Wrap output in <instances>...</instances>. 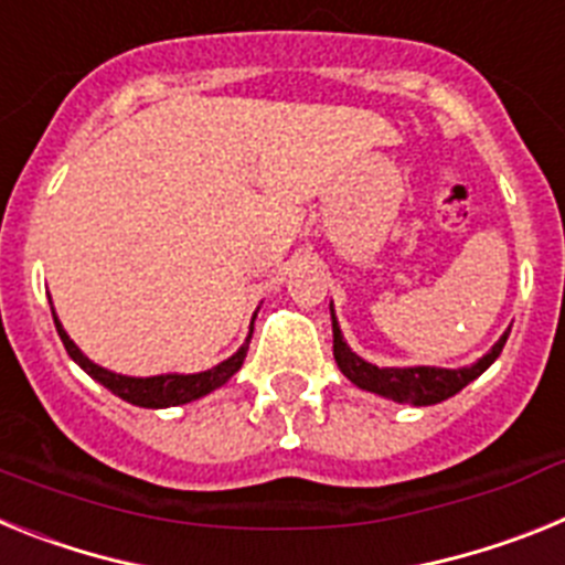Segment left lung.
<instances>
[{
	"label": "left lung",
	"mask_w": 565,
	"mask_h": 565,
	"mask_svg": "<svg viewBox=\"0 0 565 565\" xmlns=\"http://www.w3.org/2000/svg\"><path fill=\"white\" fill-rule=\"evenodd\" d=\"M333 313V308H331ZM509 333H503L492 351L483 359H478L476 364L469 367H458V371H447V367H376V364L364 362L356 353L344 344L342 331L337 326V317H333V359H337L339 371L351 379L356 387L362 391L379 393L384 398H393L398 404H416V407H424V404H438L444 398L456 396L458 391H463L472 379L481 376L489 364L501 356L503 344H507Z\"/></svg>",
	"instance_id": "8db88e82"
}]
</instances>
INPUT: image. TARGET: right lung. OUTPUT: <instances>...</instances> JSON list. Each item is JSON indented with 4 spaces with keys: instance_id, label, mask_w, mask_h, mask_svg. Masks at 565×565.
<instances>
[{
    "instance_id": "add662e5",
    "label": "right lung",
    "mask_w": 565,
    "mask_h": 565,
    "mask_svg": "<svg viewBox=\"0 0 565 565\" xmlns=\"http://www.w3.org/2000/svg\"><path fill=\"white\" fill-rule=\"evenodd\" d=\"M56 331H58V337H62V342H64V348H67L70 356L76 359V362L82 364L89 376L96 379V382H102L107 391L115 393V396H121L124 402H129V404H138V407H174V404L194 402V398H201V396H206V393L217 391L221 384H226L228 379H232L234 373L243 367L248 342H252V333H248L246 344H243V348H239L232 359H226V362H221L217 367H212V371L161 373V376L143 379V376H121V373L104 371V367H98L96 362H89V359L78 351L76 342L67 337V331L58 326V319H56ZM252 331H254V326H252Z\"/></svg>"
}]
</instances>
